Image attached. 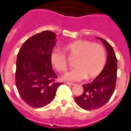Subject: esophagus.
Instances as JSON below:
<instances>
[{
  "label": "esophagus",
  "instance_id": "34e87169",
  "mask_svg": "<svg viewBox=\"0 0 131 131\" xmlns=\"http://www.w3.org/2000/svg\"><path fill=\"white\" fill-rule=\"evenodd\" d=\"M67 85H70V86H73L74 85V83H69V82H66V83Z\"/></svg>",
  "mask_w": 131,
  "mask_h": 131
}]
</instances>
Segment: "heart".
I'll return each mask as SVG.
<instances>
[{"label":"heart","instance_id":"1","mask_svg":"<svg viewBox=\"0 0 131 131\" xmlns=\"http://www.w3.org/2000/svg\"><path fill=\"white\" fill-rule=\"evenodd\" d=\"M63 49L70 59H75L74 67L76 68L63 75V79L66 81H79L86 78H95L105 66V51L99 43H93L88 40H77L66 45ZM50 60L58 71H65L67 70V58L60 51L53 50Z\"/></svg>","mask_w":131,"mask_h":131}]
</instances>
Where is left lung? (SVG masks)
Returning a JSON list of instances; mask_svg holds the SVG:
<instances>
[{
    "label": "left lung",
    "instance_id": "left-lung-1",
    "mask_svg": "<svg viewBox=\"0 0 131 131\" xmlns=\"http://www.w3.org/2000/svg\"><path fill=\"white\" fill-rule=\"evenodd\" d=\"M107 49V61L102 71L91 83L83 85L82 95L75 98L78 105L85 110H94L105 105L114 92L117 81V60L112 46L101 38Z\"/></svg>",
    "mask_w": 131,
    "mask_h": 131
}]
</instances>
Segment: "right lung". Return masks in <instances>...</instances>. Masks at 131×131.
Returning a JSON list of instances; mask_svg holds the SVG:
<instances>
[{
  "label": "right lung",
  "mask_w": 131,
  "mask_h": 131,
  "mask_svg": "<svg viewBox=\"0 0 131 131\" xmlns=\"http://www.w3.org/2000/svg\"><path fill=\"white\" fill-rule=\"evenodd\" d=\"M56 34L43 31L28 39L17 55L16 85L24 102L40 108L52 102L58 88L57 75L52 69L50 56L56 43Z\"/></svg>",
  "instance_id": "right-lung-1"
}]
</instances>
